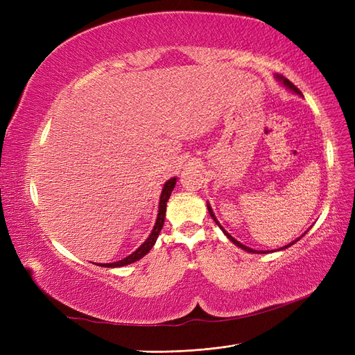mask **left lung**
Returning <instances> with one entry per match:
<instances>
[{
	"label": "left lung",
	"mask_w": 355,
	"mask_h": 355,
	"mask_svg": "<svg viewBox=\"0 0 355 355\" xmlns=\"http://www.w3.org/2000/svg\"><path fill=\"white\" fill-rule=\"evenodd\" d=\"M277 78H278V80H280V81H283V84L286 85V87H287V89H290V90H292V92H295V93L300 94L299 89L296 87V85H295L293 83H290V81H288L287 78H284V77H280V75H277ZM207 209H209V213H210V216H211V219H213L214 222H216V223H218V227H219V228H220V230L223 231V234H225V235H227V237H228V239H230V240H231V241H232V243H234L235 245H239V247H241V249H243V250H245V252H250V253H266V252H257V250H253V249H250V247H247V245L241 244L240 241H237V240H235V239L232 237V235H230V234H228L227 231H225V230H223V227H222V225H220V223L218 222L216 216H214V214H213V211H211V207L209 206V204H207ZM299 239H300V237H299ZM299 239H297V240H295V241H292V243H290V244H287V245H284V247H283V249H287V247H290V245H292V244H295L296 241H299ZM283 249H282V250H283Z\"/></svg>",
	"instance_id": "8db88e82"
}]
</instances>
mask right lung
<instances>
[{
  "instance_id": "add662e5",
  "label": "right lung",
  "mask_w": 355,
  "mask_h": 355,
  "mask_svg": "<svg viewBox=\"0 0 355 355\" xmlns=\"http://www.w3.org/2000/svg\"><path fill=\"white\" fill-rule=\"evenodd\" d=\"M176 185V178H171L168 179L164 187H163V191H161V197H159V207H158V216H157V220H155V225H154V230L151 231V234H149V237L146 239V241L139 247V249L136 252H133L130 256L124 257V259L118 261V262H112V263H96L99 266H105V268H118V266H124V265H128V263H133L136 261L141 259V257H144L149 250L153 249V245L155 244L157 239H158V234L161 231V228H163L164 225V219H166V207H167V201L170 198V194L171 191H173Z\"/></svg>"
}]
</instances>
